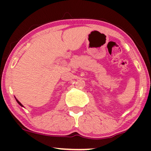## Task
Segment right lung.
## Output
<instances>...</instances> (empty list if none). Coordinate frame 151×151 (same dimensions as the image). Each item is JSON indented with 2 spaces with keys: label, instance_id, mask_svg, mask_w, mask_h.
<instances>
[{
  "label": "right lung",
  "instance_id": "1",
  "mask_svg": "<svg viewBox=\"0 0 151 151\" xmlns=\"http://www.w3.org/2000/svg\"><path fill=\"white\" fill-rule=\"evenodd\" d=\"M16 101H17V102H18V104H20V106H22V104H21V103H20V101H18V99H16Z\"/></svg>",
  "mask_w": 151,
  "mask_h": 151
}]
</instances>
